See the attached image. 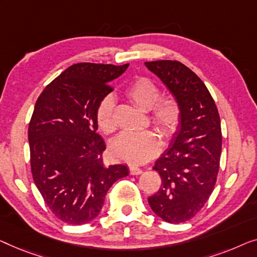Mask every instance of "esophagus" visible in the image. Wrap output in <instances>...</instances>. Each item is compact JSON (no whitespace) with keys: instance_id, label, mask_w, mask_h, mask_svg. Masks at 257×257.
<instances>
[{"instance_id":"esophagus-1","label":"esophagus","mask_w":257,"mask_h":257,"mask_svg":"<svg viewBox=\"0 0 257 257\" xmlns=\"http://www.w3.org/2000/svg\"><path fill=\"white\" fill-rule=\"evenodd\" d=\"M129 172H130V175H133V176L141 175V173H142V169H140V168H137V166L132 165V166H129Z\"/></svg>"}]
</instances>
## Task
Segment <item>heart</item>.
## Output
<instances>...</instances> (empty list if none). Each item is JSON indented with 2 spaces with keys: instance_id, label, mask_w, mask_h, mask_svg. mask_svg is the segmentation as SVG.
<instances>
[{
  "instance_id": "heart-1",
  "label": "heart",
  "mask_w": 257,
  "mask_h": 257,
  "mask_svg": "<svg viewBox=\"0 0 257 257\" xmlns=\"http://www.w3.org/2000/svg\"><path fill=\"white\" fill-rule=\"evenodd\" d=\"M125 95L140 109L150 110L151 122L165 140L175 135L182 120V108L175 97H160L161 89L156 82L147 77L137 78L125 88ZM114 110L115 101L110 95L104 96L96 108L97 127L106 135H110L116 129ZM160 149V136L151 130L121 134L110 144L113 158L130 164L146 163L156 156Z\"/></svg>"
}]
</instances>
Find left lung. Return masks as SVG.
I'll return each mask as SVG.
<instances>
[{"label": "left lung", "instance_id": "obj_1", "mask_svg": "<svg viewBox=\"0 0 257 257\" xmlns=\"http://www.w3.org/2000/svg\"><path fill=\"white\" fill-rule=\"evenodd\" d=\"M146 66L182 108L179 127L154 166L162 185L148 201L164 221L185 222L204 207L216 183L222 144L218 108L201 79L180 61H147Z\"/></svg>", "mask_w": 257, "mask_h": 257}]
</instances>
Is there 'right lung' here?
Masks as SVG:
<instances>
[{
	"mask_svg": "<svg viewBox=\"0 0 257 257\" xmlns=\"http://www.w3.org/2000/svg\"><path fill=\"white\" fill-rule=\"evenodd\" d=\"M129 64L79 63L46 86L29 123L32 178L48 207L68 225H85L102 208L110 186L128 176L122 164L106 166L96 134V108L113 91L111 80Z\"/></svg>",
	"mask_w": 257,
	"mask_h": 257,
	"instance_id": "1",
	"label": "right lung"
}]
</instances>
